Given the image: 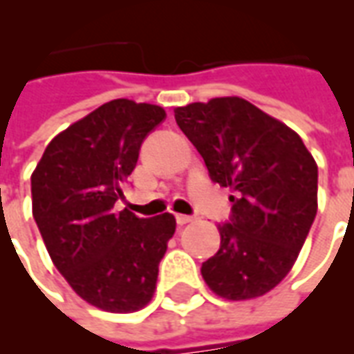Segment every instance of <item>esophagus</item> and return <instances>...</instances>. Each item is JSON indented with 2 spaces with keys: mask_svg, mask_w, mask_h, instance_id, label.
<instances>
[{
  "mask_svg": "<svg viewBox=\"0 0 354 354\" xmlns=\"http://www.w3.org/2000/svg\"><path fill=\"white\" fill-rule=\"evenodd\" d=\"M194 222V216H188V214H177V224L179 225H187Z\"/></svg>",
  "mask_w": 354,
  "mask_h": 354,
  "instance_id": "obj_1",
  "label": "esophagus"
}]
</instances>
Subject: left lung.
Instances as JSON below:
<instances>
[{"mask_svg": "<svg viewBox=\"0 0 354 354\" xmlns=\"http://www.w3.org/2000/svg\"><path fill=\"white\" fill-rule=\"evenodd\" d=\"M179 129L209 175L230 188L231 220L220 250L201 265L212 293L250 300L293 268L317 214V164L300 136L241 97L175 108Z\"/></svg>", "mask_w": 354, "mask_h": 354, "instance_id": "8db88e82", "label": "left lung"}]
</instances>
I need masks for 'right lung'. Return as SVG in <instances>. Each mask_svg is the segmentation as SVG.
I'll return each instance as SVG.
<instances>
[{
	"label": "right lung",
	"instance_id": "add662e5",
	"mask_svg": "<svg viewBox=\"0 0 354 354\" xmlns=\"http://www.w3.org/2000/svg\"><path fill=\"white\" fill-rule=\"evenodd\" d=\"M166 119L160 106L115 98L48 143L31 174V199L55 268L91 306L132 313L147 306L175 216L117 211L140 147Z\"/></svg>",
	"mask_w": 354,
	"mask_h": 354
}]
</instances>
